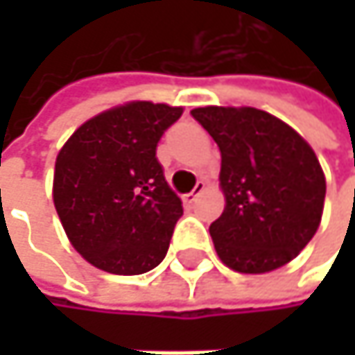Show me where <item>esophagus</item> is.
<instances>
[{"label":"esophagus","mask_w":355,"mask_h":355,"mask_svg":"<svg viewBox=\"0 0 355 355\" xmlns=\"http://www.w3.org/2000/svg\"><path fill=\"white\" fill-rule=\"evenodd\" d=\"M203 191H205V182H203V180H197L195 189H193L191 193L182 195V203H184V205H191V203H193V201H195V199H197V197H199Z\"/></svg>","instance_id":"1"}]
</instances>
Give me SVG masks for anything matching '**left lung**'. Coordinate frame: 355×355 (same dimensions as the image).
<instances>
[{
	"label": "left lung",
	"mask_w": 355,
	"mask_h": 355,
	"mask_svg": "<svg viewBox=\"0 0 355 355\" xmlns=\"http://www.w3.org/2000/svg\"><path fill=\"white\" fill-rule=\"evenodd\" d=\"M193 119L222 154V216L209 226L224 265L267 273L290 263L320 224L327 182L313 148L284 121L252 107H201Z\"/></svg>",
	"instance_id": "left-lung-1"
}]
</instances>
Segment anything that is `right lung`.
I'll use <instances>...</instances> for the list:
<instances>
[{
  "label": "right lung",
  "instance_id": "obj_1",
  "mask_svg": "<svg viewBox=\"0 0 355 355\" xmlns=\"http://www.w3.org/2000/svg\"><path fill=\"white\" fill-rule=\"evenodd\" d=\"M180 107L135 101L105 110L57 154L53 201L73 248L114 275H139L162 263L182 216L156 148Z\"/></svg>",
  "mask_w": 355,
  "mask_h": 355
}]
</instances>
